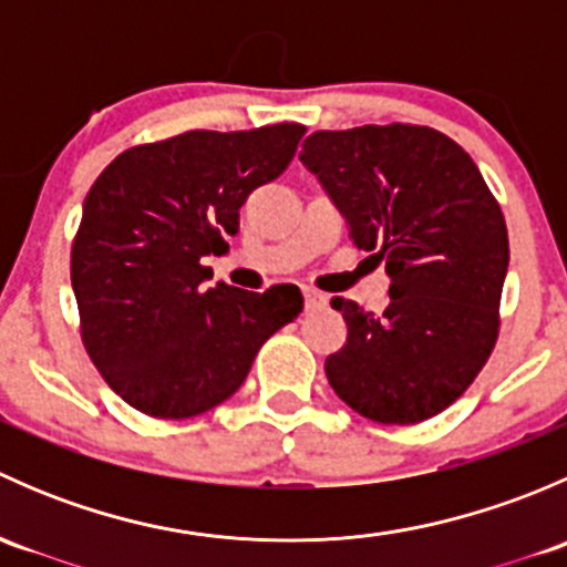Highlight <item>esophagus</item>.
<instances>
[{
    "instance_id": "1",
    "label": "esophagus",
    "mask_w": 567,
    "mask_h": 567,
    "mask_svg": "<svg viewBox=\"0 0 567 567\" xmlns=\"http://www.w3.org/2000/svg\"><path fill=\"white\" fill-rule=\"evenodd\" d=\"M326 305V299L320 293H316V290H310V288H305V307H307V312H312V310H320V307Z\"/></svg>"
}]
</instances>
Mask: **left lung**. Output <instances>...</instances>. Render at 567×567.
<instances>
[{
    "mask_svg": "<svg viewBox=\"0 0 567 567\" xmlns=\"http://www.w3.org/2000/svg\"><path fill=\"white\" fill-rule=\"evenodd\" d=\"M301 164L318 177L359 249L375 251L390 301L331 307L346 346L326 379L353 411L384 425L436 416L466 392L499 334L511 247L499 203L466 151L427 125L316 131Z\"/></svg>",
    "mask_w": 567,
    "mask_h": 567,
    "instance_id": "8db88e82",
    "label": "left lung"
}]
</instances>
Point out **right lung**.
<instances>
[{
    "mask_svg": "<svg viewBox=\"0 0 567 567\" xmlns=\"http://www.w3.org/2000/svg\"><path fill=\"white\" fill-rule=\"evenodd\" d=\"M305 125L186 131L131 147L84 199L71 251L82 340L136 411L186 420L225 403L262 342L305 307L296 285L205 288V255L238 233V210L285 173Z\"/></svg>",
    "mask_w": 567,
    "mask_h": 567,
    "instance_id": "right-lung-1",
    "label": "right lung"
}]
</instances>
